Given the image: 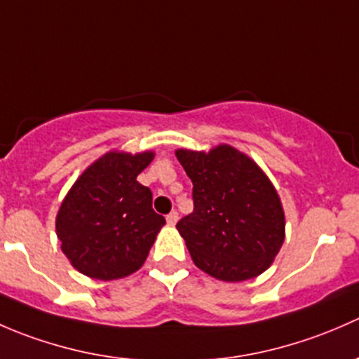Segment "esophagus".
<instances>
[{
  "instance_id": "obj_1",
  "label": "esophagus",
  "mask_w": 359,
  "mask_h": 359,
  "mask_svg": "<svg viewBox=\"0 0 359 359\" xmlns=\"http://www.w3.org/2000/svg\"><path fill=\"white\" fill-rule=\"evenodd\" d=\"M177 220H179V213H177V212H172V213H168V215H166V222H168L170 226H175Z\"/></svg>"
}]
</instances>
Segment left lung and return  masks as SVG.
I'll return each instance as SVG.
<instances>
[{
    "label": "left lung",
    "mask_w": 359,
    "mask_h": 359,
    "mask_svg": "<svg viewBox=\"0 0 359 359\" xmlns=\"http://www.w3.org/2000/svg\"><path fill=\"white\" fill-rule=\"evenodd\" d=\"M175 156L193 182L194 210L177 229L196 267L231 283L269 269L285 241L283 205L269 177L229 144Z\"/></svg>",
    "instance_id": "obj_1"
}]
</instances>
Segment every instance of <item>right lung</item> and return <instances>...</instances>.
<instances>
[{"label":"right lung","mask_w":359,"mask_h":359,"mask_svg":"<svg viewBox=\"0 0 359 359\" xmlns=\"http://www.w3.org/2000/svg\"><path fill=\"white\" fill-rule=\"evenodd\" d=\"M153 151H109L78 177L55 219L57 238L71 266L93 280H119L146 262L165 217L137 175Z\"/></svg>","instance_id":"obj_1"}]
</instances>
